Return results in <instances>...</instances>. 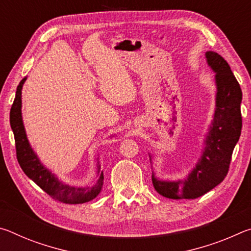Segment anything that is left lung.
Listing matches in <instances>:
<instances>
[{
	"label": "left lung",
	"mask_w": 251,
	"mask_h": 251,
	"mask_svg": "<svg viewBox=\"0 0 251 251\" xmlns=\"http://www.w3.org/2000/svg\"><path fill=\"white\" fill-rule=\"evenodd\" d=\"M207 62L216 72V110L206 139L201 158L186 180L164 181L151 176L157 193L169 199H195L222 182L230 166L233 148L239 141L243 127L240 104L243 92L222 55L206 53Z\"/></svg>",
	"instance_id": "1"
}]
</instances>
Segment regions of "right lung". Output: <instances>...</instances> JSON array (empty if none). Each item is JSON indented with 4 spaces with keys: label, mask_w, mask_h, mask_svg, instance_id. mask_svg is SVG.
I'll use <instances>...</instances> for the list:
<instances>
[{
    "label": "right lung",
    "mask_w": 251,
    "mask_h": 251,
    "mask_svg": "<svg viewBox=\"0 0 251 251\" xmlns=\"http://www.w3.org/2000/svg\"><path fill=\"white\" fill-rule=\"evenodd\" d=\"M25 79L26 78L24 77L18 85L15 99L10 110V124L14 134L16 158H18L21 168H22L25 175L31 178L37 186L41 187L50 197H52L55 201L63 203H70V205L93 201L100 193L101 187H103V173H100V179L92 188L91 187L77 188V187L64 185L63 182L58 181L52 173L42 166L39 158L32 151L26 138V134H25L22 115H21V104H22V100H21L22 92L21 91H22ZM100 172V166L99 165V172L97 173Z\"/></svg>",
    "instance_id": "1"
}]
</instances>
